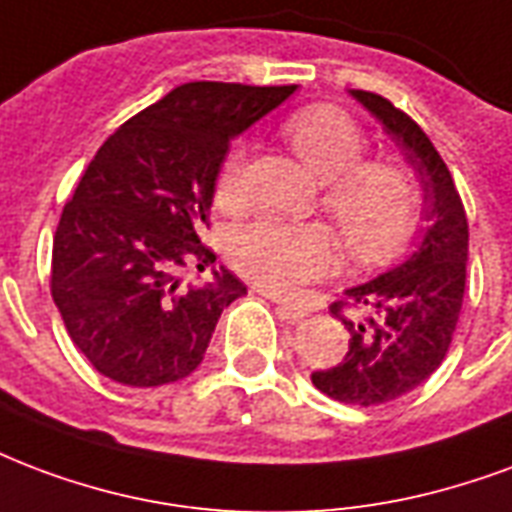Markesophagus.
Instances as JSON below:
<instances>
[{
  "mask_svg": "<svg viewBox=\"0 0 512 512\" xmlns=\"http://www.w3.org/2000/svg\"><path fill=\"white\" fill-rule=\"evenodd\" d=\"M276 312H279V317L287 320V323H301L306 314H309L304 306H295V304H279L276 306Z\"/></svg>",
  "mask_w": 512,
  "mask_h": 512,
  "instance_id": "1",
  "label": "esophagus"
}]
</instances>
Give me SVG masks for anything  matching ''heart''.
Returning a JSON list of instances; mask_svg holds the SVG:
<instances>
[{
    "instance_id": "heart-1",
    "label": "heart",
    "mask_w": 512,
    "mask_h": 512,
    "mask_svg": "<svg viewBox=\"0 0 512 512\" xmlns=\"http://www.w3.org/2000/svg\"><path fill=\"white\" fill-rule=\"evenodd\" d=\"M285 138L314 179L323 181L320 206L339 227L358 263H382L407 244L418 225L420 189L410 168L391 160H363L366 135L333 105H314L285 121ZM246 146L227 154L214 200L222 211L246 206ZM230 263L257 285L293 293L323 276L339 257V241L320 222L255 219L227 236Z\"/></svg>"
}]
</instances>
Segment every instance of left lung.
<instances>
[{
    "label": "left lung",
    "instance_id": "obj_1",
    "mask_svg": "<svg viewBox=\"0 0 512 512\" xmlns=\"http://www.w3.org/2000/svg\"><path fill=\"white\" fill-rule=\"evenodd\" d=\"M396 146L423 189L426 230L391 271L344 290L331 314L350 333L342 363L312 372L317 391L374 407L418 388L445 361L467 285L469 225L448 165L429 135L380 94L352 89Z\"/></svg>",
    "mask_w": 512,
    "mask_h": 512
}]
</instances>
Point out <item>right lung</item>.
Returning <instances> with one entry per match:
<instances>
[{
    "label": "right lung",
    "mask_w": 512,
    "mask_h": 512,
    "mask_svg": "<svg viewBox=\"0 0 512 512\" xmlns=\"http://www.w3.org/2000/svg\"><path fill=\"white\" fill-rule=\"evenodd\" d=\"M295 86L195 81L124 121L83 170L54 236L51 295L94 369L130 388L184 380L219 314L246 293L225 268L184 285L217 255L200 244L230 140Z\"/></svg>",
    "instance_id": "add662e5"
}]
</instances>
